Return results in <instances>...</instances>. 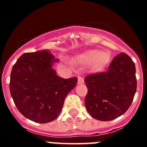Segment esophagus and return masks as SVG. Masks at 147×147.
<instances>
[{"label": "esophagus", "instance_id": "obj_1", "mask_svg": "<svg viewBox=\"0 0 147 147\" xmlns=\"http://www.w3.org/2000/svg\"><path fill=\"white\" fill-rule=\"evenodd\" d=\"M84 79L82 76H78V84H83Z\"/></svg>", "mask_w": 147, "mask_h": 147}]
</instances>
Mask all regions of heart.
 Here are the masks:
<instances>
[{
    "mask_svg": "<svg viewBox=\"0 0 147 147\" xmlns=\"http://www.w3.org/2000/svg\"><path fill=\"white\" fill-rule=\"evenodd\" d=\"M80 59L85 64H92L95 71L100 72L105 69L110 60V54L100 49H92L80 56Z\"/></svg>",
    "mask_w": 147,
    "mask_h": 147,
    "instance_id": "heart-1",
    "label": "heart"
}]
</instances>
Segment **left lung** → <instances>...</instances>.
<instances>
[{
    "label": "left lung",
    "instance_id": "left-lung-1",
    "mask_svg": "<svg viewBox=\"0 0 147 147\" xmlns=\"http://www.w3.org/2000/svg\"><path fill=\"white\" fill-rule=\"evenodd\" d=\"M87 110L99 121L119 117L130 107L137 89L136 65L125 53L113 58L107 71L85 77Z\"/></svg>",
    "mask_w": 147,
    "mask_h": 147
}]
</instances>
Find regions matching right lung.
<instances>
[{
    "label": "right lung",
    "mask_w": 147,
    "mask_h": 147,
    "mask_svg": "<svg viewBox=\"0 0 147 147\" xmlns=\"http://www.w3.org/2000/svg\"><path fill=\"white\" fill-rule=\"evenodd\" d=\"M58 62L49 50L25 53L13 65L9 90L19 112L37 123L57 118L65 97L77 83V78L63 79L52 65Z\"/></svg>",
    "instance_id": "right-lung-1"
}]
</instances>
